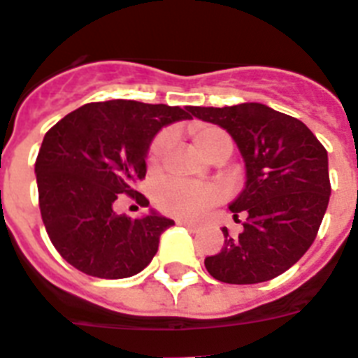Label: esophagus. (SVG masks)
Returning <instances> with one entry per match:
<instances>
[{
    "instance_id": "1",
    "label": "esophagus",
    "mask_w": 358,
    "mask_h": 358,
    "mask_svg": "<svg viewBox=\"0 0 358 358\" xmlns=\"http://www.w3.org/2000/svg\"><path fill=\"white\" fill-rule=\"evenodd\" d=\"M177 222H179L181 226H186V228L192 231H197L201 228V224H197V222H190V221H177Z\"/></svg>"
}]
</instances>
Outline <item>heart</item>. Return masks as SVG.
Returning <instances> with one entry per match:
<instances>
[{"mask_svg": "<svg viewBox=\"0 0 358 358\" xmlns=\"http://www.w3.org/2000/svg\"><path fill=\"white\" fill-rule=\"evenodd\" d=\"M188 132L195 146L213 161L221 157L226 159L231 154L234 143L222 128L208 123H194L188 128ZM172 130H163L154 137L146 154L148 170L152 172L161 170L168 152L172 148ZM222 197L224 192L221 186L212 182H192L185 179H168L159 185L155 194L159 208L177 219H201L212 206L221 203Z\"/></svg>", "mask_w": 358, "mask_h": 358, "instance_id": "heart-1", "label": "heart"}]
</instances>
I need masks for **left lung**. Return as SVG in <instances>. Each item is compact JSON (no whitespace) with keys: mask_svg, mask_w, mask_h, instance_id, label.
Returning <instances> with one entry per match:
<instances>
[{"mask_svg":"<svg viewBox=\"0 0 358 358\" xmlns=\"http://www.w3.org/2000/svg\"><path fill=\"white\" fill-rule=\"evenodd\" d=\"M192 115L234 137L246 164V186L230 204L244 230L226 228L221 252L204 259L213 279L257 284L275 279L308 252L329 203L328 152L299 119L261 103L190 106Z\"/></svg>","mask_w":358,"mask_h":358,"instance_id":"1","label":"left lung"}]
</instances>
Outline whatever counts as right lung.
I'll list each match as a JSON object with an SVG mask.
<instances>
[{
	"mask_svg": "<svg viewBox=\"0 0 358 358\" xmlns=\"http://www.w3.org/2000/svg\"><path fill=\"white\" fill-rule=\"evenodd\" d=\"M190 106L132 99L87 103L45 134L36 159L39 210L54 248L69 264L99 279H124L150 264L172 219L150 212L117 215L119 195L148 199L132 188L145 179L146 152L155 134Z\"/></svg>",
	"mask_w": 358,
	"mask_h": 358,
	"instance_id": "obj_1",
	"label": "right lung"
}]
</instances>
